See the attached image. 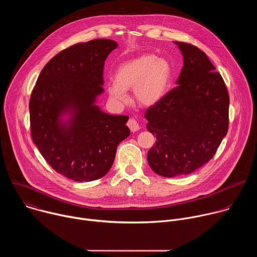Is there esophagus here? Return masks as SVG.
Masks as SVG:
<instances>
[{
	"label": "esophagus",
	"mask_w": 257,
	"mask_h": 257,
	"mask_svg": "<svg viewBox=\"0 0 257 257\" xmlns=\"http://www.w3.org/2000/svg\"><path fill=\"white\" fill-rule=\"evenodd\" d=\"M127 126L129 127V129L132 131V132H136L137 130H139V124L137 123L136 120L130 118L127 122Z\"/></svg>",
	"instance_id": "34e87169"
}]
</instances>
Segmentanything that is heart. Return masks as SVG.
<instances>
[{
	"label": "heart",
	"instance_id": "obj_1",
	"mask_svg": "<svg viewBox=\"0 0 257 257\" xmlns=\"http://www.w3.org/2000/svg\"><path fill=\"white\" fill-rule=\"evenodd\" d=\"M171 77L172 66L168 60L157 58L154 54H143L119 66L115 82L108 86V93L114 100L125 103L129 100L126 90L133 88L136 101L151 106L165 96Z\"/></svg>",
	"mask_w": 257,
	"mask_h": 257
}]
</instances>
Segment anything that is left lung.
Listing matches in <instances>:
<instances>
[{
  "label": "left lung",
  "mask_w": 257,
  "mask_h": 257,
  "mask_svg": "<svg viewBox=\"0 0 257 257\" xmlns=\"http://www.w3.org/2000/svg\"><path fill=\"white\" fill-rule=\"evenodd\" d=\"M176 44L184 60L177 86L145 111L148 130L157 138L148 162L164 177L188 175L202 167L229 128L230 97L222 75L200 49Z\"/></svg>",
  "instance_id": "8db88e82"
}]
</instances>
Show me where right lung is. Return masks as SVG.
<instances>
[{
    "label": "right lung",
    "mask_w": 257,
    "mask_h": 257,
    "mask_svg": "<svg viewBox=\"0 0 257 257\" xmlns=\"http://www.w3.org/2000/svg\"><path fill=\"white\" fill-rule=\"evenodd\" d=\"M96 39L73 45L42 70L29 100L31 137L46 162L65 177L88 182L111 169L118 144L130 135L128 116L107 115L94 104L103 91V65L117 48ZM75 115L62 124L59 115Z\"/></svg>",
    "instance_id": "obj_1"
}]
</instances>
